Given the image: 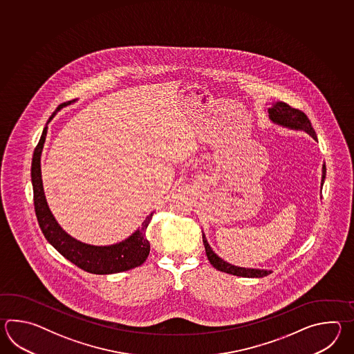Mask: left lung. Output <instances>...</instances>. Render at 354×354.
<instances>
[{"label":"left lung","mask_w":354,"mask_h":354,"mask_svg":"<svg viewBox=\"0 0 354 354\" xmlns=\"http://www.w3.org/2000/svg\"><path fill=\"white\" fill-rule=\"evenodd\" d=\"M270 113V119L273 122L286 127V128L295 129V130H302L306 131L308 136H313L316 140L315 130L311 127V122L308 119V116L305 113H302L299 109H294L291 106L279 101L276 104L268 109ZM326 176V168L325 165L323 166V177H322V186H323L324 180ZM203 245H205V250H206V256L207 259L210 261V263L218 270V271L225 272L229 274H234V276H239V277H249V279H259V277H264L268 276L271 271H266V270H254V268H243V267H236L233 264L227 263L225 261H223L220 257L216 256L212 250H211L209 243L205 238V234H203Z\"/></svg>","instance_id":"8db88e82"}]
</instances>
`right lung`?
<instances>
[{
    "label": "right lung",
    "mask_w": 354,
    "mask_h": 354,
    "mask_svg": "<svg viewBox=\"0 0 354 354\" xmlns=\"http://www.w3.org/2000/svg\"><path fill=\"white\" fill-rule=\"evenodd\" d=\"M68 104L69 102H64L58 106L55 113ZM55 113L49 118L48 122L53 119ZM46 130L48 127L43 130L38 145L35 147L31 163L34 207L39 226L46 241H49L62 256L67 258L68 261H71L83 271L90 272L93 274H111L118 272L129 271L143 264L149 256L151 250V244L147 239L145 232L151 223L153 212L144 220L142 227L138 229L136 233L131 234L128 239L107 247H96L75 241V238L68 235L60 227L57 220L54 218L53 214L48 207L40 172V157L46 142Z\"/></svg>",
    "instance_id": "1"
}]
</instances>
